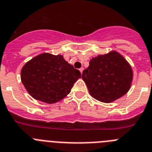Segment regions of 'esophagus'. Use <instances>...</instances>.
<instances>
[{
    "mask_svg": "<svg viewBox=\"0 0 152 152\" xmlns=\"http://www.w3.org/2000/svg\"><path fill=\"white\" fill-rule=\"evenodd\" d=\"M83 69H84V68H83V67H81V68H80V69H79V71H80V73H81V74H83Z\"/></svg>",
    "mask_w": 152,
    "mask_h": 152,
    "instance_id": "1",
    "label": "esophagus"
}]
</instances>
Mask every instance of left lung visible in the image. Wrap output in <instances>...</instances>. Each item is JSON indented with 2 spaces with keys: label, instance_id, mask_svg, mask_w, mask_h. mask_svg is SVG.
I'll return each instance as SVG.
<instances>
[{
  "label": "left lung",
  "instance_id": "8db88e82",
  "mask_svg": "<svg viewBox=\"0 0 152 152\" xmlns=\"http://www.w3.org/2000/svg\"><path fill=\"white\" fill-rule=\"evenodd\" d=\"M132 76L129 64L115 50L92 57L82 75L91 97L104 103L114 102L127 93Z\"/></svg>",
  "mask_w": 152,
  "mask_h": 152
}]
</instances>
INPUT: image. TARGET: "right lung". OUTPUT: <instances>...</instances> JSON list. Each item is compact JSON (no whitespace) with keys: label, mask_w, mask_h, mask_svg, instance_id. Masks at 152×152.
<instances>
[{"label":"right lung","mask_w":152,"mask_h":152,"mask_svg":"<svg viewBox=\"0 0 152 152\" xmlns=\"http://www.w3.org/2000/svg\"><path fill=\"white\" fill-rule=\"evenodd\" d=\"M21 81L35 100L47 104L59 102L70 92L81 73L62 55L43 53L28 61L21 70Z\"/></svg>","instance_id":"1"}]
</instances>
